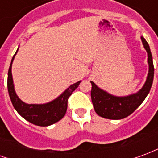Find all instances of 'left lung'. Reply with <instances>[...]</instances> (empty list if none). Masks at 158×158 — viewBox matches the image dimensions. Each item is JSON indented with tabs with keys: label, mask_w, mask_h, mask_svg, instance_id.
I'll return each mask as SVG.
<instances>
[{
	"label": "left lung",
	"mask_w": 158,
	"mask_h": 158,
	"mask_svg": "<svg viewBox=\"0 0 158 158\" xmlns=\"http://www.w3.org/2000/svg\"><path fill=\"white\" fill-rule=\"evenodd\" d=\"M141 40L148 56L149 71L145 85L138 92L127 96H115L100 89L95 83L90 81L92 85L90 93L91 101L94 109L99 116L104 118L115 120L124 118L134 113L137 109V107H139L150 92L154 77L152 56L148 43L142 36Z\"/></svg>",
	"instance_id": "1"
}]
</instances>
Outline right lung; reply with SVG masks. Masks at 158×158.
Returning a JSON list of instances; mask_svg holds the SVG:
<instances>
[{"label": "right lung", "instance_id": "obj_1", "mask_svg": "<svg viewBox=\"0 0 158 158\" xmlns=\"http://www.w3.org/2000/svg\"><path fill=\"white\" fill-rule=\"evenodd\" d=\"M18 50L12 59L7 76V89L14 108L23 118L35 125L45 127L58 122L59 120H61L64 117L67 112L69 97L72 95L73 91L75 90L76 88H78L81 81L71 85L62 95H60L57 98L48 103L27 104L23 102L16 94L12 75V64Z\"/></svg>", "mask_w": 158, "mask_h": 158}]
</instances>
